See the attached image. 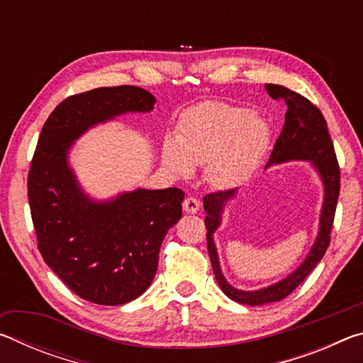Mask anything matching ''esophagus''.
<instances>
[{"instance_id":"esophagus-1","label":"esophagus","mask_w":363,"mask_h":363,"mask_svg":"<svg viewBox=\"0 0 363 363\" xmlns=\"http://www.w3.org/2000/svg\"><path fill=\"white\" fill-rule=\"evenodd\" d=\"M182 208L186 213L195 214L200 210V201L196 200L195 196H186V200H184V203H182Z\"/></svg>"}]
</instances>
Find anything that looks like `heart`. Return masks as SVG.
I'll return each mask as SVG.
<instances>
[{
    "label": "heart",
    "mask_w": 363,
    "mask_h": 363,
    "mask_svg": "<svg viewBox=\"0 0 363 363\" xmlns=\"http://www.w3.org/2000/svg\"><path fill=\"white\" fill-rule=\"evenodd\" d=\"M266 118L247 107L205 102L184 115L176 139L164 138L162 158L171 173L186 177L203 167L216 187H233L247 181L259 167L270 145Z\"/></svg>",
    "instance_id": "1"
}]
</instances>
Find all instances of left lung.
<instances>
[{
  "label": "left lung",
  "mask_w": 363,
  "mask_h": 363,
  "mask_svg": "<svg viewBox=\"0 0 363 363\" xmlns=\"http://www.w3.org/2000/svg\"><path fill=\"white\" fill-rule=\"evenodd\" d=\"M266 89L272 99H284L288 107L284 130H281L279 139L275 140V147L270 153L267 167L291 162V160L311 162L318 176H320L325 195L317 238L303 264L296 270H293L286 279L255 291L238 290L225 280L219 266L216 245L213 240V233L220 225L224 206L227 201L235 196L238 189L218 190V192L205 195L203 206L206 211V243L214 277H216L220 290L224 291L225 296H229L235 303L247 306H261L281 301L299 284H303V280L320 262L325 251L328 248L330 232L331 227H333L337 196H340V167H337L335 147L331 143L327 121H325L320 110L309 99H306L304 96L294 93V91L285 88V86L266 84Z\"/></svg>",
  "instance_id": "obj_1"
}]
</instances>
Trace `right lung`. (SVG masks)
<instances>
[{"mask_svg":"<svg viewBox=\"0 0 363 363\" xmlns=\"http://www.w3.org/2000/svg\"><path fill=\"white\" fill-rule=\"evenodd\" d=\"M138 86L97 88L67 97L49 115L28 173V203L43 259L89 303L120 306L150 286L160 247L182 216L184 192L136 189L107 201L86 195L69 164L72 144L115 116L150 112Z\"/></svg>","mask_w":363,"mask_h":363,"instance_id":"obj_1","label":"right lung"}]
</instances>
